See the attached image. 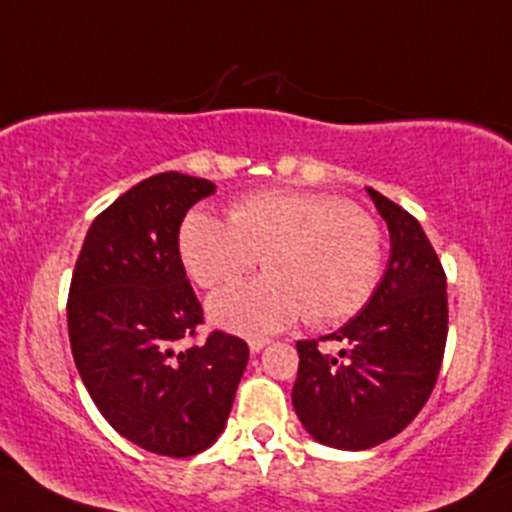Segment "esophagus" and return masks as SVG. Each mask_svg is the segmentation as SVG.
Wrapping results in <instances>:
<instances>
[{"mask_svg":"<svg viewBox=\"0 0 512 512\" xmlns=\"http://www.w3.org/2000/svg\"><path fill=\"white\" fill-rule=\"evenodd\" d=\"M267 338H250V353H260L267 346Z\"/></svg>","mask_w":512,"mask_h":512,"instance_id":"obj_1","label":"esophagus"}]
</instances>
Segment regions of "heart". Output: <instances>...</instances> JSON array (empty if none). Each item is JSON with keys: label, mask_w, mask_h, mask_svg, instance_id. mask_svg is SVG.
Instances as JSON below:
<instances>
[{"label": "heart", "mask_w": 512, "mask_h": 512, "mask_svg": "<svg viewBox=\"0 0 512 512\" xmlns=\"http://www.w3.org/2000/svg\"><path fill=\"white\" fill-rule=\"evenodd\" d=\"M181 257L201 287L233 282L260 262L267 274L218 292L208 304L230 331L272 333L306 314L333 326L358 314L378 287L383 230L363 208L331 193L267 188L230 208V220L191 213Z\"/></svg>", "instance_id": "obj_1"}]
</instances>
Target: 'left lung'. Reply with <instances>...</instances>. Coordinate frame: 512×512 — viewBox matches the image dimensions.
<instances>
[{
  "label": "left lung",
  "instance_id": "1",
  "mask_svg": "<svg viewBox=\"0 0 512 512\" xmlns=\"http://www.w3.org/2000/svg\"><path fill=\"white\" fill-rule=\"evenodd\" d=\"M390 230V262L365 309L318 341H297L292 390L301 424L321 444L360 451L400 434L437 385L449 331L446 274L417 218L368 188Z\"/></svg>",
  "mask_w": 512,
  "mask_h": 512
}]
</instances>
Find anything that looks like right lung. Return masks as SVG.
Masks as SVG:
<instances>
[{
	"label": "right lung",
	"instance_id": "right-lung-1",
	"mask_svg": "<svg viewBox=\"0 0 512 512\" xmlns=\"http://www.w3.org/2000/svg\"><path fill=\"white\" fill-rule=\"evenodd\" d=\"M206 179L166 171L122 193L90 225L68 292L75 368L115 432L152 451L201 454L220 437L250 348L213 331L188 282L179 230L213 196Z\"/></svg>",
	"mask_w": 512,
	"mask_h": 512
}]
</instances>
